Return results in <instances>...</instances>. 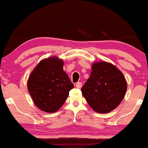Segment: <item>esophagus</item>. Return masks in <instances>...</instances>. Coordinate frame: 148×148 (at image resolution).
Masks as SVG:
<instances>
[{
  "mask_svg": "<svg viewBox=\"0 0 148 148\" xmlns=\"http://www.w3.org/2000/svg\"><path fill=\"white\" fill-rule=\"evenodd\" d=\"M76 87L77 88H79V89H80V88H81V87H82V83H81V82L76 83Z\"/></svg>",
  "mask_w": 148,
  "mask_h": 148,
  "instance_id": "34e87169",
  "label": "esophagus"
}]
</instances>
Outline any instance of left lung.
<instances>
[{
	"mask_svg": "<svg viewBox=\"0 0 148 148\" xmlns=\"http://www.w3.org/2000/svg\"><path fill=\"white\" fill-rule=\"evenodd\" d=\"M127 83L121 71L110 62H95L89 79L81 88L90 106L99 113H109L123 101Z\"/></svg>",
	"mask_w": 148,
	"mask_h": 148,
	"instance_id": "left-lung-1",
	"label": "left lung"
}]
</instances>
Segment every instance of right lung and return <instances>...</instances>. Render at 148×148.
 <instances>
[{
  "label": "right lung",
  "instance_id": "add662e5",
  "mask_svg": "<svg viewBox=\"0 0 148 148\" xmlns=\"http://www.w3.org/2000/svg\"><path fill=\"white\" fill-rule=\"evenodd\" d=\"M63 60L56 56L42 60L28 77L27 86L34 103L47 113H55L74 88L63 70Z\"/></svg>",
  "mask_w": 148,
  "mask_h": 148
}]
</instances>
